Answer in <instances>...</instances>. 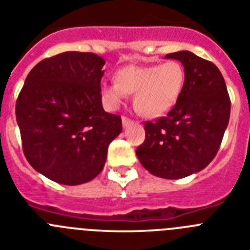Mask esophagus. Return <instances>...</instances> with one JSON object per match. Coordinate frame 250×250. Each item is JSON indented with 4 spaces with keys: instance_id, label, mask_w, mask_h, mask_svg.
<instances>
[{
    "instance_id": "esophagus-1",
    "label": "esophagus",
    "mask_w": 250,
    "mask_h": 250,
    "mask_svg": "<svg viewBox=\"0 0 250 250\" xmlns=\"http://www.w3.org/2000/svg\"><path fill=\"white\" fill-rule=\"evenodd\" d=\"M121 121H123V126L124 127L130 126V125H131V124H132V121L130 120L129 118H126V116H123V118H121Z\"/></svg>"
}]
</instances>
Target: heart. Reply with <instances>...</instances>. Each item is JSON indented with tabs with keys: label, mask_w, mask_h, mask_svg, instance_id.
Returning a JSON list of instances; mask_svg holds the SVG:
<instances>
[{
	"label": "heart",
	"mask_w": 250,
	"mask_h": 250,
	"mask_svg": "<svg viewBox=\"0 0 250 250\" xmlns=\"http://www.w3.org/2000/svg\"><path fill=\"white\" fill-rule=\"evenodd\" d=\"M185 86L184 67L178 61L161 65H129L115 72V83L101 85V98L116 109L126 94H134L136 111L146 118H160L176 105Z\"/></svg>",
	"instance_id": "1"
}]
</instances>
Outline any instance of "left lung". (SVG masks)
Listing matches in <instances>:
<instances>
[{
	"label": "left lung",
	"instance_id": "1",
	"mask_svg": "<svg viewBox=\"0 0 250 250\" xmlns=\"http://www.w3.org/2000/svg\"><path fill=\"white\" fill-rule=\"evenodd\" d=\"M165 57L184 66V90L165 118L145 123V141L136 156L152 175L180 179L207 167L216 155L228 126L230 99L213 62L190 51Z\"/></svg>",
	"mask_w": 250,
	"mask_h": 250
}]
</instances>
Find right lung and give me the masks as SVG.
<instances>
[{
	"label": "right lung",
	"instance_id": "1",
	"mask_svg": "<svg viewBox=\"0 0 250 250\" xmlns=\"http://www.w3.org/2000/svg\"><path fill=\"white\" fill-rule=\"evenodd\" d=\"M105 60L67 51L37 63L16 103L23 152L40 174L63 185L87 183L104 169L107 147L123 130L100 92Z\"/></svg>",
	"mask_w": 250,
	"mask_h": 250
}]
</instances>
